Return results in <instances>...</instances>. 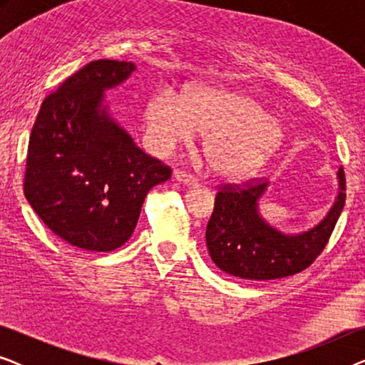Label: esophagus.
<instances>
[{"instance_id": "34e87169", "label": "esophagus", "mask_w": 365, "mask_h": 365, "mask_svg": "<svg viewBox=\"0 0 365 365\" xmlns=\"http://www.w3.org/2000/svg\"><path fill=\"white\" fill-rule=\"evenodd\" d=\"M174 179H176L178 182H181L182 186H196L197 184V179L191 176V174L184 173V171H176L174 173Z\"/></svg>"}]
</instances>
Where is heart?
Segmentation results:
<instances>
[{
    "mask_svg": "<svg viewBox=\"0 0 365 365\" xmlns=\"http://www.w3.org/2000/svg\"><path fill=\"white\" fill-rule=\"evenodd\" d=\"M144 139L156 156L204 134L202 151L211 171L229 181L256 174L284 141V128L266 106L241 91L192 86L179 99L158 91L144 108Z\"/></svg>",
    "mask_w": 365,
    "mask_h": 365,
    "instance_id": "b5f03b06",
    "label": "heart"
}]
</instances>
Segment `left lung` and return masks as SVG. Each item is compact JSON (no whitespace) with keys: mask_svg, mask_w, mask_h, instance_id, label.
<instances>
[{"mask_svg":"<svg viewBox=\"0 0 365 365\" xmlns=\"http://www.w3.org/2000/svg\"><path fill=\"white\" fill-rule=\"evenodd\" d=\"M336 202L317 226L306 232L284 234L267 224L257 201L267 182L221 186L206 227V244L214 264L231 276L247 281H271L304 271L324 251L346 202V174L337 173Z\"/></svg>","mask_w":365,"mask_h":365,"instance_id":"8db88e82","label":"left lung"}]
</instances>
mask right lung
<instances>
[{
  "label": "right lung",
  "instance_id": "right-lung-1",
  "mask_svg": "<svg viewBox=\"0 0 365 365\" xmlns=\"http://www.w3.org/2000/svg\"><path fill=\"white\" fill-rule=\"evenodd\" d=\"M134 69L113 59L88 63L44 98L29 136L24 196L49 231L84 251L121 247L149 189L171 178L103 104L104 91Z\"/></svg>",
  "mask_w": 365,
  "mask_h": 365
}]
</instances>
